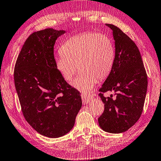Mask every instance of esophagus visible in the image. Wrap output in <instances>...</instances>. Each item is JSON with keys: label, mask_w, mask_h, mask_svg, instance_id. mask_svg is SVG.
Instances as JSON below:
<instances>
[{"label": "esophagus", "mask_w": 161, "mask_h": 161, "mask_svg": "<svg viewBox=\"0 0 161 161\" xmlns=\"http://www.w3.org/2000/svg\"><path fill=\"white\" fill-rule=\"evenodd\" d=\"M81 96V99H82L83 103L84 104L88 103L91 101V99H92L93 97L92 95L89 94V93H82Z\"/></svg>", "instance_id": "1"}]
</instances>
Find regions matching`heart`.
<instances>
[{"label": "heart", "mask_w": 161, "mask_h": 161, "mask_svg": "<svg viewBox=\"0 0 161 161\" xmlns=\"http://www.w3.org/2000/svg\"><path fill=\"white\" fill-rule=\"evenodd\" d=\"M61 54L55 58V65L64 80L69 81L81 72L72 82L74 88L88 93L99 80L106 78L112 70L115 48L107 35L93 32L75 35L60 48Z\"/></svg>", "instance_id": "heart-1"}]
</instances>
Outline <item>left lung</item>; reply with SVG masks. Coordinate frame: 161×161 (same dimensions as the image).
Instances as JSON below:
<instances>
[{
  "label": "left lung",
  "mask_w": 161,
  "mask_h": 161,
  "mask_svg": "<svg viewBox=\"0 0 161 161\" xmlns=\"http://www.w3.org/2000/svg\"><path fill=\"white\" fill-rule=\"evenodd\" d=\"M115 40V60L112 70L99 89L104 111L98 119L102 130L109 133L126 131L142 115L147 92L148 80L140 52L132 40L110 24ZM114 91L116 98L105 97L103 93Z\"/></svg>",
  "instance_id": "obj_1"
}]
</instances>
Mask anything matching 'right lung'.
I'll list each match as a JSON object with an SVG mask.
<instances>
[{
    "mask_svg": "<svg viewBox=\"0 0 161 161\" xmlns=\"http://www.w3.org/2000/svg\"><path fill=\"white\" fill-rule=\"evenodd\" d=\"M65 33L51 28L34 32L14 66V85L25 118L38 133L50 138L68 133L82 106L80 92L55 68L54 45Z\"/></svg>",
    "mask_w": 161,
    "mask_h": 161,
    "instance_id": "1",
    "label": "right lung"
}]
</instances>
